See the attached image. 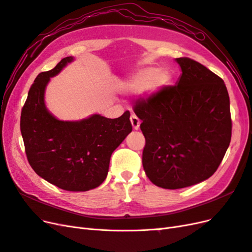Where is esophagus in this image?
Instances as JSON below:
<instances>
[{
    "label": "esophagus",
    "mask_w": 252,
    "mask_h": 252,
    "mask_svg": "<svg viewBox=\"0 0 252 252\" xmlns=\"http://www.w3.org/2000/svg\"><path fill=\"white\" fill-rule=\"evenodd\" d=\"M130 122H131V125H132V127H133L134 130H138V129L140 128V124H141V122H140L139 118L136 117L135 114H131V117H130Z\"/></svg>",
    "instance_id": "esophagus-1"
}]
</instances>
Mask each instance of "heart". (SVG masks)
<instances>
[{
	"instance_id": "heart-1",
	"label": "heart",
	"mask_w": 252,
	"mask_h": 252,
	"mask_svg": "<svg viewBox=\"0 0 252 252\" xmlns=\"http://www.w3.org/2000/svg\"><path fill=\"white\" fill-rule=\"evenodd\" d=\"M168 79V72L165 70L157 71L155 68H146L122 84V87L131 94L142 93L144 89L155 91L164 86Z\"/></svg>"
}]
</instances>
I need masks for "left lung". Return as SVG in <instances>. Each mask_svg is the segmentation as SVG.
<instances>
[{
    "label": "left lung",
    "instance_id": "left-lung-1",
    "mask_svg": "<svg viewBox=\"0 0 252 252\" xmlns=\"http://www.w3.org/2000/svg\"><path fill=\"white\" fill-rule=\"evenodd\" d=\"M177 62L182 74L134 106L145 136L143 167L155 185L192 186L210 178L231 140L229 95L224 81L189 58Z\"/></svg>",
    "mask_w": 252,
    "mask_h": 252
}]
</instances>
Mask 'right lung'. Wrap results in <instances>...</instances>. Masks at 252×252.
I'll return each instance as SVG.
<instances>
[{"instance_id":"add662e5","label":"right lung","mask_w":252,"mask_h":252,"mask_svg":"<svg viewBox=\"0 0 252 252\" xmlns=\"http://www.w3.org/2000/svg\"><path fill=\"white\" fill-rule=\"evenodd\" d=\"M72 61L64 58L37 75L22 108L20 126L27 159L37 175L67 191H87L107 177L112 152L132 126L129 111L117 119L94 114L77 122L52 116L45 106V88Z\"/></svg>"}]
</instances>
